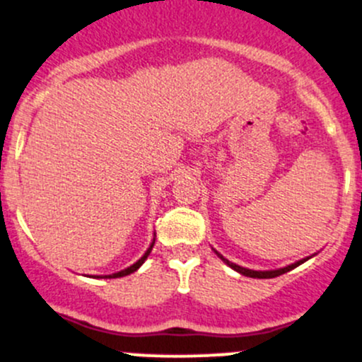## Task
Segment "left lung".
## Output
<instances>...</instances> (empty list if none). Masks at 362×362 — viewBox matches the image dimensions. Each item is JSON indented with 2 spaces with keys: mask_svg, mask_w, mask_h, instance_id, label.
<instances>
[{
  "mask_svg": "<svg viewBox=\"0 0 362 362\" xmlns=\"http://www.w3.org/2000/svg\"><path fill=\"white\" fill-rule=\"evenodd\" d=\"M216 254H217V252H216ZM217 257H221V259H223L224 262H226L229 267H233V269H235V271H238L240 274H243V276H250V278H276V276L288 273V271L295 269V267H297V266H300V264L304 262V260H298V262L291 264V266H288V267H283V269H276V271H252V269H247V267H242V266H238V264H233V262H229V260H228V259H224L223 255H221V254H217Z\"/></svg>",
  "mask_w": 362,
  "mask_h": 362,
  "instance_id": "obj_1",
  "label": "left lung"
}]
</instances>
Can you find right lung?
<instances>
[{
  "mask_svg": "<svg viewBox=\"0 0 362 362\" xmlns=\"http://www.w3.org/2000/svg\"><path fill=\"white\" fill-rule=\"evenodd\" d=\"M153 243H155V242H153ZM153 243H151V245H150V248H148V250H146V252H145V255H143V257H141V259H139V260H138V262H136V264H133V266H131V267H127V269H124V271H119V273H115V274H110V276H107V278H122V276H127V274L134 273V271H136V269H138V267H139V266H141V264H143V262H145V260H146V257H148V255H150L151 248H153Z\"/></svg>",
  "mask_w": 362,
  "mask_h": 362,
  "instance_id": "1",
  "label": "right lung"
}]
</instances>
